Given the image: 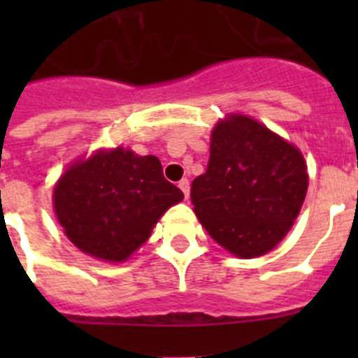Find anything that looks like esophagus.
I'll return each instance as SVG.
<instances>
[{"instance_id": "obj_1", "label": "esophagus", "mask_w": 358, "mask_h": 358, "mask_svg": "<svg viewBox=\"0 0 358 358\" xmlns=\"http://www.w3.org/2000/svg\"><path fill=\"white\" fill-rule=\"evenodd\" d=\"M179 188L182 189L185 197L188 199V195H189V181H188V179H181V181H179Z\"/></svg>"}]
</instances>
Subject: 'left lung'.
<instances>
[{
	"mask_svg": "<svg viewBox=\"0 0 358 358\" xmlns=\"http://www.w3.org/2000/svg\"><path fill=\"white\" fill-rule=\"evenodd\" d=\"M301 152L260 122L231 115L211 134L208 170L192 182L195 215L240 258L262 256L289 233L305 201Z\"/></svg>",
	"mask_w": 358,
	"mask_h": 358,
	"instance_id": "8db88e82",
	"label": "left lung"
}]
</instances>
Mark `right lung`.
<instances>
[{
    "instance_id": "obj_1",
    "label": "right lung",
    "mask_w": 358,
    "mask_h": 358,
    "mask_svg": "<svg viewBox=\"0 0 358 358\" xmlns=\"http://www.w3.org/2000/svg\"><path fill=\"white\" fill-rule=\"evenodd\" d=\"M185 199L156 156L100 150L66 170L53 189L55 213L82 252L123 262L143 245L161 215Z\"/></svg>"
}]
</instances>
